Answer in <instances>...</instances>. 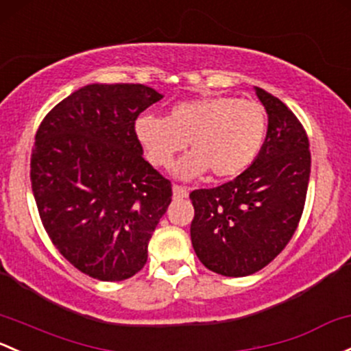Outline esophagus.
Instances as JSON below:
<instances>
[{"label":"esophagus","mask_w":351,"mask_h":351,"mask_svg":"<svg viewBox=\"0 0 351 351\" xmlns=\"http://www.w3.org/2000/svg\"><path fill=\"white\" fill-rule=\"evenodd\" d=\"M173 197H175L176 200H183V198L188 197V188L182 185H175L173 186Z\"/></svg>","instance_id":"obj_1"}]
</instances>
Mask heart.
I'll use <instances>...</instances> for the list:
<instances>
[{
	"label": "heart",
	"instance_id": "1",
	"mask_svg": "<svg viewBox=\"0 0 351 351\" xmlns=\"http://www.w3.org/2000/svg\"><path fill=\"white\" fill-rule=\"evenodd\" d=\"M267 132V116L259 102L230 95H208L178 102L166 117L139 116L136 136L154 166L168 168L178 153H188L176 175L190 180L212 171L215 178L242 173L259 154Z\"/></svg>",
	"mask_w": 351,
	"mask_h": 351
}]
</instances>
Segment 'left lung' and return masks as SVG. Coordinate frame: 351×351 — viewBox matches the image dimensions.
<instances>
[{
  "instance_id": "8db88e82",
  "label": "left lung",
  "mask_w": 351,
  "mask_h": 351,
  "mask_svg": "<svg viewBox=\"0 0 351 351\" xmlns=\"http://www.w3.org/2000/svg\"><path fill=\"white\" fill-rule=\"evenodd\" d=\"M256 94L269 116L259 156L232 182L190 193L195 254L228 278L254 274L282 252L300 225L311 173L300 119L264 88L256 87Z\"/></svg>"
}]
</instances>
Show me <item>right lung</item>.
Segmentation results:
<instances>
[{
	"instance_id": "add662e5",
	"label": "right lung",
	"mask_w": 351,
	"mask_h": 351,
	"mask_svg": "<svg viewBox=\"0 0 351 351\" xmlns=\"http://www.w3.org/2000/svg\"><path fill=\"white\" fill-rule=\"evenodd\" d=\"M163 95L143 84H90L43 117L29 160L40 220L73 267L124 281L171 204V182L143 158L136 119Z\"/></svg>"
}]
</instances>
